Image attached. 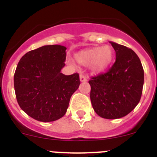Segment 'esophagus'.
I'll return each mask as SVG.
<instances>
[{
    "instance_id": "34e87169",
    "label": "esophagus",
    "mask_w": 157,
    "mask_h": 157,
    "mask_svg": "<svg viewBox=\"0 0 157 157\" xmlns=\"http://www.w3.org/2000/svg\"><path fill=\"white\" fill-rule=\"evenodd\" d=\"M80 81L81 82H86L87 78L84 75H80Z\"/></svg>"
}]
</instances>
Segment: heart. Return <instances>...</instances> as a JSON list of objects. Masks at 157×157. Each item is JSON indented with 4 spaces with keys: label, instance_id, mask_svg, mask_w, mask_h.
Listing matches in <instances>:
<instances>
[{
    "label": "heart",
    "instance_id": "obj_1",
    "mask_svg": "<svg viewBox=\"0 0 157 157\" xmlns=\"http://www.w3.org/2000/svg\"><path fill=\"white\" fill-rule=\"evenodd\" d=\"M113 52L111 47H96L75 56L76 61L82 66H90L95 72H101L109 67L112 62Z\"/></svg>",
    "mask_w": 157,
    "mask_h": 157
}]
</instances>
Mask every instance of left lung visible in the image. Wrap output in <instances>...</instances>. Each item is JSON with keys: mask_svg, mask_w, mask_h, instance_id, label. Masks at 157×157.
Returning a JSON list of instances; mask_svg holds the SVG:
<instances>
[{"mask_svg": "<svg viewBox=\"0 0 157 157\" xmlns=\"http://www.w3.org/2000/svg\"><path fill=\"white\" fill-rule=\"evenodd\" d=\"M116 51V62L105 73L89 81L94 110L108 120L129 114L139 103L144 84V70L138 55L117 43L110 42Z\"/></svg>", "mask_w": 157, "mask_h": 157, "instance_id": "8db88e82", "label": "left lung"}]
</instances>
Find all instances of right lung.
<instances>
[{"instance_id": "right-lung-1", "label": "right lung", "mask_w": 157, "mask_h": 157, "mask_svg": "<svg viewBox=\"0 0 157 157\" xmlns=\"http://www.w3.org/2000/svg\"><path fill=\"white\" fill-rule=\"evenodd\" d=\"M66 49L44 45L27 52L18 63L14 87L22 110L34 120L52 122L63 117L71 97L78 88L79 75H65Z\"/></svg>"}]
</instances>
